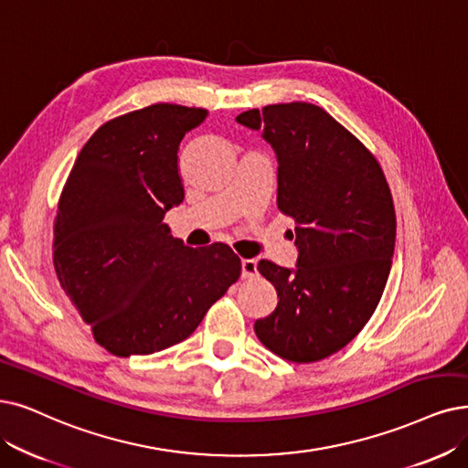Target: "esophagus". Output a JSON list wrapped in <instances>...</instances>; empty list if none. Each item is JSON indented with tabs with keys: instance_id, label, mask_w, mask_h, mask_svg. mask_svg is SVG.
Segmentation results:
<instances>
[{
	"instance_id": "esophagus-1",
	"label": "esophagus",
	"mask_w": 468,
	"mask_h": 468,
	"mask_svg": "<svg viewBox=\"0 0 468 468\" xmlns=\"http://www.w3.org/2000/svg\"><path fill=\"white\" fill-rule=\"evenodd\" d=\"M257 276V261L244 259L241 261V278H255Z\"/></svg>"
}]
</instances>
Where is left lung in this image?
<instances>
[{"label": "left lung", "mask_w": 468, "mask_h": 468, "mask_svg": "<svg viewBox=\"0 0 468 468\" xmlns=\"http://www.w3.org/2000/svg\"><path fill=\"white\" fill-rule=\"evenodd\" d=\"M236 121L278 157V209L295 220V269L261 259L278 305L255 321L267 349L316 363L346 347L375 313L391 269L396 211L377 157L319 105H267Z\"/></svg>", "instance_id": "obj_1"}]
</instances>
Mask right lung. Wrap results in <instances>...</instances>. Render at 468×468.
<instances>
[{
	"instance_id": "right-lung-1",
	"label": "right lung",
	"mask_w": 468,
	"mask_h": 468,
	"mask_svg": "<svg viewBox=\"0 0 468 468\" xmlns=\"http://www.w3.org/2000/svg\"><path fill=\"white\" fill-rule=\"evenodd\" d=\"M207 111L155 103L101 124L72 165L53 222V265L117 357L171 347L236 282L227 244L186 248L163 222L182 203L178 145Z\"/></svg>"
}]
</instances>
